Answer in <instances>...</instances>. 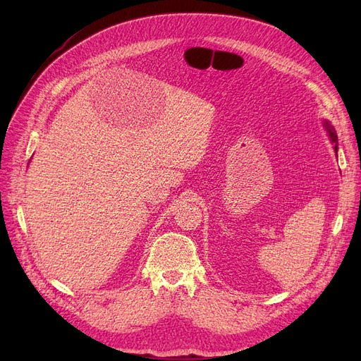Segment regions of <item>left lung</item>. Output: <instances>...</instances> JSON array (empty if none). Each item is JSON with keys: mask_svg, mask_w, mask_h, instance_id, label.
I'll return each instance as SVG.
<instances>
[{"mask_svg": "<svg viewBox=\"0 0 361 361\" xmlns=\"http://www.w3.org/2000/svg\"><path fill=\"white\" fill-rule=\"evenodd\" d=\"M325 127H326V130H328V133H329L331 140L335 143V152H336V150H338V137H336V133H335L334 127L329 126V123H325Z\"/></svg>", "mask_w": 361, "mask_h": 361, "instance_id": "obj_1", "label": "left lung"}]
</instances>
